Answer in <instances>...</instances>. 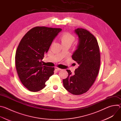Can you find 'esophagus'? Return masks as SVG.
Listing matches in <instances>:
<instances>
[{"mask_svg": "<svg viewBox=\"0 0 121 121\" xmlns=\"http://www.w3.org/2000/svg\"><path fill=\"white\" fill-rule=\"evenodd\" d=\"M55 69H56V70H57V71H59V70H61V68H58V67H55Z\"/></svg>", "mask_w": 121, "mask_h": 121, "instance_id": "esophagus-1", "label": "esophagus"}]
</instances>
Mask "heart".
<instances>
[{"label":"heart","instance_id":"b5f03b06","mask_svg":"<svg viewBox=\"0 0 121 121\" xmlns=\"http://www.w3.org/2000/svg\"><path fill=\"white\" fill-rule=\"evenodd\" d=\"M60 40L62 44H68L71 45L75 40V37L69 32H65L61 35Z\"/></svg>","mask_w":121,"mask_h":121}]
</instances>
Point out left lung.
I'll return each mask as SVG.
<instances>
[{
    "label": "left lung",
    "mask_w": 121,
    "mask_h": 121,
    "mask_svg": "<svg viewBox=\"0 0 121 121\" xmlns=\"http://www.w3.org/2000/svg\"><path fill=\"white\" fill-rule=\"evenodd\" d=\"M75 32L78 37L77 49L72 56L78 65L75 74L66 70L68 76L63 80L64 88L74 95L87 92L94 83L100 66V53L96 38L89 31L78 28Z\"/></svg>",
    "instance_id": "obj_1"
}]
</instances>
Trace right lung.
Returning <instances> with one entry per match:
<instances>
[{
  "instance_id": "add662e5",
  "label": "right lung",
  "mask_w": 121,
  "mask_h": 121,
  "mask_svg": "<svg viewBox=\"0 0 121 121\" xmlns=\"http://www.w3.org/2000/svg\"><path fill=\"white\" fill-rule=\"evenodd\" d=\"M60 28L35 27L21 40L15 56L17 73L28 90L37 92L45 87V82L54 74V67L43 65L42 61Z\"/></svg>"
}]
</instances>
